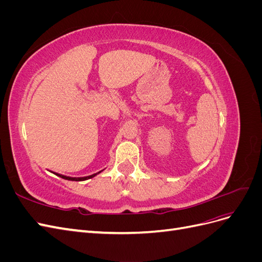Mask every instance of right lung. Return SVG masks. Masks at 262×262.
<instances>
[{
	"mask_svg": "<svg viewBox=\"0 0 262 262\" xmlns=\"http://www.w3.org/2000/svg\"><path fill=\"white\" fill-rule=\"evenodd\" d=\"M100 172V171H99ZM99 172H96V173H93V175L91 176H86V177H68V176H64V175H60V173H57L55 172V175L63 178V179H67V180H72V181H82V180H86V179H90V178H93L97 175V173Z\"/></svg>",
	"mask_w": 262,
	"mask_h": 262,
	"instance_id": "1",
	"label": "right lung"
}]
</instances>
